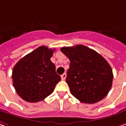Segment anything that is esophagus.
Returning a JSON list of instances; mask_svg holds the SVG:
<instances>
[{
	"instance_id": "obj_1",
	"label": "esophagus",
	"mask_w": 126,
	"mask_h": 126,
	"mask_svg": "<svg viewBox=\"0 0 126 126\" xmlns=\"http://www.w3.org/2000/svg\"><path fill=\"white\" fill-rule=\"evenodd\" d=\"M66 78V73H63V75H61V79L62 80H65Z\"/></svg>"
}]
</instances>
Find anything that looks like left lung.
Listing matches in <instances>:
<instances>
[{"instance_id":"obj_1","label":"left lung","mask_w":126,"mask_h":126,"mask_svg":"<svg viewBox=\"0 0 126 126\" xmlns=\"http://www.w3.org/2000/svg\"><path fill=\"white\" fill-rule=\"evenodd\" d=\"M61 51L70 61L65 81L71 94L86 104L103 99L111 88L113 78L106 59L84 45L63 47Z\"/></svg>"}]
</instances>
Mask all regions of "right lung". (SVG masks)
<instances>
[{
  "mask_svg": "<svg viewBox=\"0 0 126 126\" xmlns=\"http://www.w3.org/2000/svg\"><path fill=\"white\" fill-rule=\"evenodd\" d=\"M55 49L38 47L21 58L13 70V86L18 95L28 102L44 100L61 80L51 61Z\"/></svg>",
  "mask_w": 126,
  "mask_h": 126,
  "instance_id": "add662e5",
  "label": "right lung"
}]
</instances>
